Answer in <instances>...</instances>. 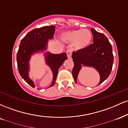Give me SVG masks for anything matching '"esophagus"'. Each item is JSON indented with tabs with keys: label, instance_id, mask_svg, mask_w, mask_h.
<instances>
[{
	"label": "esophagus",
	"instance_id": "1",
	"mask_svg": "<svg viewBox=\"0 0 128 128\" xmlns=\"http://www.w3.org/2000/svg\"><path fill=\"white\" fill-rule=\"evenodd\" d=\"M72 51L71 49H68L67 50V52H66V54H67V58H68V59H71V58H72Z\"/></svg>",
	"mask_w": 128,
	"mask_h": 128
}]
</instances>
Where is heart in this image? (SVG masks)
<instances>
[{"label":"heart","instance_id":"1","mask_svg":"<svg viewBox=\"0 0 128 128\" xmlns=\"http://www.w3.org/2000/svg\"><path fill=\"white\" fill-rule=\"evenodd\" d=\"M61 38L64 42L73 43V46L77 50H82L90 44L92 35L88 29H78L64 32Z\"/></svg>","mask_w":128,"mask_h":128}]
</instances>
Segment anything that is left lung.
<instances>
[{"label": "left lung", "instance_id": "1", "mask_svg": "<svg viewBox=\"0 0 128 128\" xmlns=\"http://www.w3.org/2000/svg\"><path fill=\"white\" fill-rule=\"evenodd\" d=\"M93 36V43L86 49L73 52L74 67L72 74L77 83L79 73L83 67H92L95 68L100 75L99 85L108 78L112 70L114 56L112 46L106 36L102 33L91 29Z\"/></svg>", "mask_w": 128, "mask_h": 128}]
</instances>
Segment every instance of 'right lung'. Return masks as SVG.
I'll return each instance as SVG.
<instances>
[{
  "label": "right lung",
  "mask_w": 128,
  "mask_h": 128,
  "mask_svg": "<svg viewBox=\"0 0 128 128\" xmlns=\"http://www.w3.org/2000/svg\"><path fill=\"white\" fill-rule=\"evenodd\" d=\"M55 26H44L40 28L33 29L21 40L17 54V67L20 76L24 80L34 88L33 80L29 77V61L32 55L39 52H43L47 49L49 40L54 38L55 30ZM46 64L50 68L53 73V79L50 86L55 84L59 68L65 60H67L65 52L60 54H52L46 52L44 54Z\"/></svg>",
  "instance_id": "obj_1"
}]
</instances>
